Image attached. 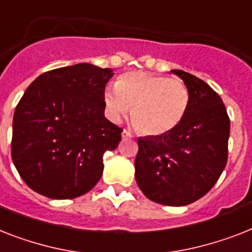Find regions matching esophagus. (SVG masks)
<instances>
[{
  "label": "esophagus",
  "mask_w": 252,
  "mask_h": 252,
  "mask_svg": "<svg viewBox=\"0 0 252 252\" xmlns=\"http://www.w3.org/2000/svg\"><path fill=\"white\" fill-rule=\"evenodd\" d=\"M122 137L124 140H129V138H133L134 136H133V133H130L128 129H124L122 132Z\"/></svg>",
  "instance_id": "1"
}]
</instances>
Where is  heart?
Instances as JSON below:
<instances>
[{"instance_id": "heart-1", "label": "heart", "mask_w": 252, "mask_h": 252, "mask_svg": "<svg viewBox=\"0 0 252 252\" xmlns=\"http://www.w3.org/2000/svg\"><path fill=\"white\" fill-rule=\"evenodd\" d=\"M106 106L114 119L132 111L137 128L147 136H164L183 123L190 93L180 79L133 71L105 92Z\"/></svg>"}]
</instances>
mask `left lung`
<instances>
[{
	"mask_svg": "<svg viewBox=\"0 0 252 252\" xmlns=\"http://www.w3.org/2000/svg\"><path fill=\"white\" fill-rule=\"evenodd\" d=\"M171 72L189 89V108L168 134L138 138L134 176L149 199L179 207L206 195L225 168L230 120L207 83L181 69Z\"/></svg>",
	"mask_w": 252,
	"mask_h": 252,
	"instance_id": "obj_1",
	"label": "left lung"
}]
</instances>
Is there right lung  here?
<instances>
[{
  "label": "right lung",
  "instance_id": "obj_1",
  "mask_svg": "<svg viewBox=\"0 0 252 252\" xmlns=\"http://www.w3.org/2000/svg\"><path fill=\"white\" fill-rule=\"evenodd\" d=\"M110 68L89 63L42 73L14 112L11 158L24 183L53 199L88 193L103 172L123 129L105 118Z\"/></svg>",
  "mask_w": 252,
  "mask_h": 252
}]
</instances>
